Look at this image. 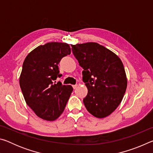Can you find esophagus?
<instances>
[{"instance_id":"obj_1","label":"esophagus","mask_w":153,"mask_h":153,"mask_svg":"<svg viewBox=\"0 0 153 153\" xmlns=\"http://www.w3.org/2000/svg\"><path fill=\"white\" fill-rule=\"evenodd\" d=\"M77 87H78V85H77V84H76V85H74V86H73V88H74V89H76Z\"/></svg>"}]
</instances>
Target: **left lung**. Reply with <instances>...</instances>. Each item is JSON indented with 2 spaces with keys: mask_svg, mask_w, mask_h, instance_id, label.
I'll return each mask as SVG.
<instances>
[{
  "mask_svg": "<svg viewBox=\"0 0 153 153\" xmlns=\"http://www.w3.org/2000/svg\"><path fill=\"white\" fill-rule=\"evenodd\" d=\"M74 55L83 69V82L88 94L83 102L97 118L111 115L122 100L127 77L122 61L107 48L96 42L71 45Z\"/></svg>",
  "mask_w": 153,
  "mask_h": 153,
  "instance_id": "obj_1",
  "label": "left lung"
}]
</instances>
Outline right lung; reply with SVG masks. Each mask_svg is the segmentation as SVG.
<instances>
[{
    "mask_svg": "<svg viewBox=\"0 0 153 153\" xmlns=\"http://www.w3.org/2000/svg\"><path fill=\"white\" fill-rule=\"evenodd\" d=\"M70 54L68 44L48 42L31 51L23 63L20 88L26 104L42 120H56L63 112L73 91L70 85L54 82L62 76L59 62Z\"/></svg>",
    "mask_w": 153,
    "mask_h": 153,
    "instance_id": "1",
    "label": "right lung"
}]
</instances>
